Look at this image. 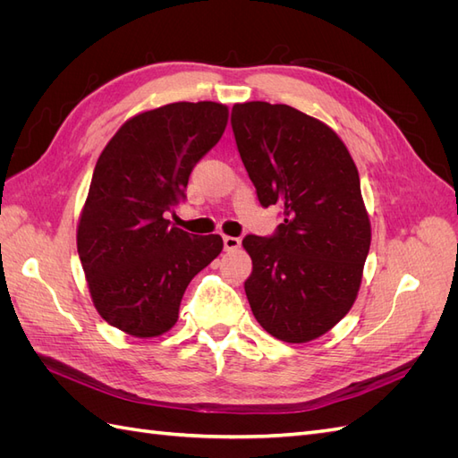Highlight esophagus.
I'll return each mask as SVG.
<instances>
[{
	"mask_svg": "<svg viewBox=\"0 0 458 458\" xmlns=\"http://www.w3.org/2000/svg\"><path fill=\"white\" fill-rule=\"evenodd\" d=\"M224 248H225L227 252L237 250V248H241V239H237V237H224Z\"/></svg>",
	"mask_w": 458,
	"mask_h": 458,
	"instance_id": "obj_1",
	"label": "esophagus"
}]
</instances>
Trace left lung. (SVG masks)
<instances>
[{
	"label": "left lung",
	"instance_id": "left-lung-1",
	"mask_svg": "<svg viewBox=\"0 0 458 458\" xmlns=\"http://www.w3.org/2000/svg\"><path fill=\"white\" fill-rule=\"evenodd\" d=\"M231 126L259 204L284 210L273 237L242 241L252 258L246 298L276 340H315L361 286L370 221L357 165L335 130L288 105L237 103Z\"/></svg>",
	"mask_w": 458,
	"mask_h": 458
}]
</instances>
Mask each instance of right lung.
Returning <instances> with one entry per match:
<instances>
[{
  "instance_id": "add662e5",
  "label": "right lung",
  "mask_w": 458,
  "mask_h": 458,
  "mask_svg": "<svg viewBox=\"0 0 458 458\" xmlns=\"http://www.w3.org/2000/svg\"><path fill=\"white\" fill-rule=\"evenodd\" d=\"M212 101L170 103L130 118L103 148L78 224V254L95 310L135 338L168 332L192 276L224 250L165 219L195 164L225 131Z\"/></svg>"
}]
</instances>
